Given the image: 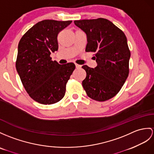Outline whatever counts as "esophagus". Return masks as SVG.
Listing matches in <instances>:
<instances>
[{
  "mask_svg": "<svg viewBox=\"0 0 154 154\" xmlns=\"http://www.w3.org/2000/svg\"><path fill=\"white\" fill-rule=\"evenodd\" d=\"M75 65H76V69H80L81 68V65H78V64H75Z\"/></svg>",
  "mask_w": 154,
  "mask_h": 154,
  "instance_id": "obj_1",
  "label": "esophagus"
}]
</instances>
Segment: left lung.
I'll list each match as a JSON object with an SVG mask.
<instances>
[{
    "instance_id": "left-lung-1",
    "label": "left lung",
    "mask_w": 154,
    "mask_h": 154,
    "mask_svg": "<svg viewBox=\"0 0 154 154\" xmlns=\"http://www.w3.org/2000/svg\"><path fill=\"white\" fill-rule=\"evenodd\" d=\"M87 35L86 52H95V69L82 66L86 78L82 85L90 98L103 102L120 91L129 73L131 52L126 36L120 29L104 18L75 20Z\"/></svg>"
}]
</instances>
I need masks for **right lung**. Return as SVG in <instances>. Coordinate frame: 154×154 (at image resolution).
I'll return each mask as SVG.
<instances>
[{"label":"right lung","mask_w":154,"mask_h":154,"mask_svg":"<svg viewBox=\"0 0 154 154\" xmlns=\"http://www.w3.org/2000/svg\"><path fill=\"white\" fill-rule=\"evenodd\" d=\"M71 22L41 21L19 42L16 70L29 95L40 104H52L64 97L67 82L76 68L73 63L60 65L50 57L58 50V34Z\"/></svg>","instance_id":"add662e5"}]
</instances>
